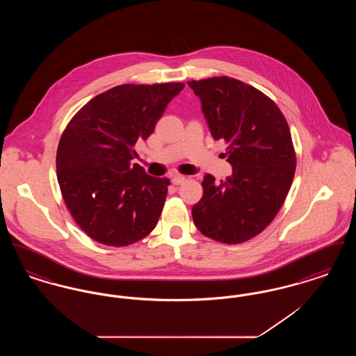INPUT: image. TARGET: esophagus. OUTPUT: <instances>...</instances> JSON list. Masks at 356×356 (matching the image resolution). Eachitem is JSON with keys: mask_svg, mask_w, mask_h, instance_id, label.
Wrapping results in <instances>:
<instances>
[{"mask_svg": "<svg viewBox=\"0 0 356 356\" xmlns=\"http://www.w3.org/2000/svg\"><path fill=\"white\" fill-rule=\"evenodd\" d=\"M184 181H186V177L181 176V175H177V176H175V177L172 179V184H173V186H180V184H183Z\"/></svg>", "mask_w": 356, "mask_h": 356, "instance_id": "34e87169", "label": "esophagus"}]
</instances>
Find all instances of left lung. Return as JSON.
<instances>
[{
  "label": "left lung",
  "mask_w": 356,
  "mask_h": 356,
  "mask_svg": "<svg viewBox=\"0 0 356 356\" xmlns=\"http://www.w3.org/2000/svg\"><path fill=\"white\" fill-rule=\"evenodd\" d=\"M200 97L215 140L227 144L232 175L215 184L204 177L193 222L204 236L238 244L264 231L287 197L296 153L287 120L268 96L243 81L220 76L188 81Z\"/></svg>",
  "instance_id": "obj_1"
}]
</instances>
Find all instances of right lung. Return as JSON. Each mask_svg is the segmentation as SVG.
<instances>
[{
	"mask_svg": "<svg viewBox=\"0 0 356 356\" xmlns=\"http://www.w3.org/2000/svg\"><path fill=\"white\" fill-rule=\"evenodd\" d=\"M183 88L115 86L86 102L64 129L56 156L61 195L77 225L97 243L125 247L154 229L170 180L152 177L131 161L136 143L152 135Z\"/></svg>",
	"mask_w": 356,
	"mask_h": 356,
	"instance_id": "1",
	"label": "right lung"
}]
</instances>
